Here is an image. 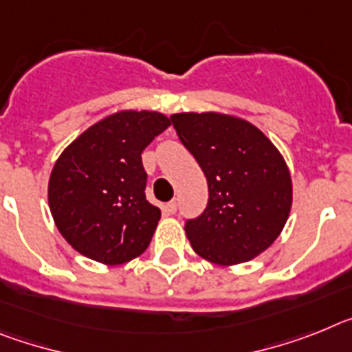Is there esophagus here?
I'll return each instance as SVG.
<instances>
[{
    "label": "esophagus",
    "instance_id": "obj_1",
    "mask_svg": "<svg viewBox=\"0 0 352 352\" xmlns=\"http://www.w3.org/2000/svg\"><path fill=\"white\" fill-rule=\"evenodd\" d=\"M166 210L170 214H175L177 212V201L175 200L170 201V204H168V206H166Z\"/></svg>",
    "mask_w": 352,
    "mask_h": 352
}]
</instances>
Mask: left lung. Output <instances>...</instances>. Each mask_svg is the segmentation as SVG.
I'll return each instance as SVG.
<instances>
[{"label": "left lung", "mask_w": 352, "mask_h": 352, "mask_svg": "<svg viewBox=\"0 0 352 352\" xmlns=\"http://www.w3.org/2000/svg\"><path fill=\"white\" fill-rule=\"evenodd\" d=\"M170 120L209 186L207 207L184 227L195 252L219 265L261 255L285 227L292 206V182L282 154L243 118L177 113Z\"/></svg>", "instance_id": "obj_1"}]
</instances>
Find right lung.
Instances as JSON below:
<instances>
[{"label": "right lung", "instance_id": "right-lung-1", "mask_svg": "<svg viewBox=\"0 0 352 352\" xmlns=\"http://www.w3.org/2000/svg\"><path fill=\"white\" fill-rule=\"evenodd\" d=\"M170 127L157 111H120L67 146L49 179V207L67 243L102 264L142 255L161 210L145 197V146Z\"/></svg>", "mask_w": 352, "mask_h": 352}]
</instances>
